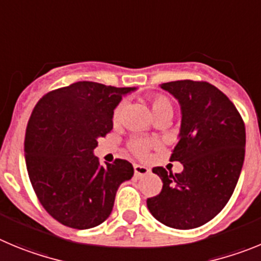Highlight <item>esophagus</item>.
Instances as JSON below:
<instances>
[{"label":"esophagus","mask_w":261,"mask_h":261,"mask_svg":"<svg viewBox=\"0 0 261 261\" xmlns=\"http://www.w3.org/2000/svg\"><path fill=\"white\" fill-rule=\"evenodd\" d=\"M134 173H135L136 177H142V175H145L149 173V169L147 166L139 165V164H135L134 165Z\"/></svg>","instance_id":"34e87169"}]
</instances>
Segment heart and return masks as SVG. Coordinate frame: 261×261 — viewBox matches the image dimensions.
Returning a JSON list of instances; mask_svg holds the SVG:
<instances>
[{
  "instance_id": "b5f03b06",
  "label": "heart",
  "mask_w": 261,
  "mask_h": 261,
  "mask_svg": "<svg viewBox=\"0 0 261 261\" xmlns=\"http://www.w3.org/2000/svg\"><path fill=\"white\" fill-rule=\"evenodd\" d=\"M123 109H125V102H119L113 110V122L114 123H118L122 118V114H123ZM151 109L152 114H153L154 118H159V117L163 116H171L173 114V107H171L170 101L168 98L163 95H154L151 98ZM153 145L152 142H148L145 139H140V138H136L133 139L128 144L130 147V151L133 152L135 156L138 157H144L148 153L149 148Z\"/></svg>"
}]
</instances>
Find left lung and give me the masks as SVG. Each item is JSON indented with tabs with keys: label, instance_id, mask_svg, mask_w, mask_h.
<instances>
[{
	"label": "left lung",
	"instance_id": "8db88e82",
	"mask_svg": "<svg viewBox=\"0 0 261 261\" xmlns=\"http://www.w3.org/2000/svg\"><path fill=\"white\" fill-rule=\"evenodd\" d=\"M161 88L180 105L179 139L170 161H179L183 170L152 169L163 190L147 199V206L166 226L194 229L216 217L233 195L245 161V122L227 96L206 82L175 81Z\"/></svg>",
	"mask_w": 261,
	"mask_h": 261
}]
</instances>
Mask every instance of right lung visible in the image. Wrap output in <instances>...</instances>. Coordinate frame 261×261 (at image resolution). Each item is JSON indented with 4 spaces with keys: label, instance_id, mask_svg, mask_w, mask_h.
I'll return each mask as SVG.
<instances>
[{
    "label": "right lung",
    "instance_id": "obj_1",
    "mask_svg": "<svg viewBox=\"0 0 261 261\" xmlns=\"http://www.w3.org/2000/svg\"><path fill=\"white\" fill-rule=\"evenodd\" d=\"M133 87L76 82L40 98L28 121V177L46 212L72 229L95 227L109 217L117 190L131 179L126 160L101 165L93 149L113 128V110Z\"/></svg>",
    "mask_w": 261,
    "mask_h": 261
}]
</instances>
